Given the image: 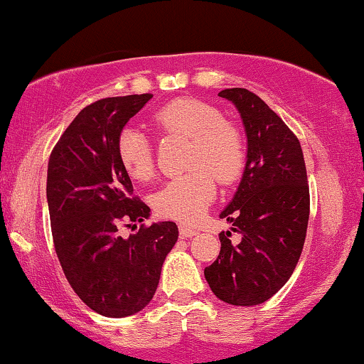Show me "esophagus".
Instances as JSON below:
<instances>
[{
    "instance_id": "34e87169",
    "label": "esophagus",
    "mask_w": 364,
    "mask_h": 364,
    "mask_svg": "<svg viewBox=\"0 0 364 364\" xmlns=\"http://www.w3.org/2000/svg\"><path fill=\"white\" fill-rule=\"evenodd\" d=\"M178 235H181L182 238H192V237L197 235V230H196V228H191L187 225H181V227H178Z\"/></svg>"
}]
</instances>
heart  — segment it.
<instances>
[{
  "instance_id": "1",
  "label": "heart",
  "mask_w": 364,
  "mask_h": 364,
  "mask_svg": "<svg viewBox=\"0 0 364 364\" xmlns=\"http://www.w3.org/2000/svg\"><path fill=\"white\" fill-rule=\"evenodd\" d=\"M154 126L167 134L192 139L188 151L191 172L172 178L154 193L152 207L159 215L181 223L200 218L217 193V181L235 182L245 164L240 132L223 121L218 109L198 99L183 97L154 112ZM117 161L134 181H149L154 173L151 144L137 127H124L117 136Z\"/></svg>"
}]
</instances>
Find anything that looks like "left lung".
<instances>
[{"label": "left lung", "mask_w": 364, "mask_h": 364, "mask_svg": "<svg viewBox=\"0 0 364 364\" xmlns=\"http://www.w3.org/2000/svg\"><path fill=\"white\" fill-rule=\"evenodd\" d=\"M218 96L240 112L247 162L232 202L220 218L242 240L222 232L218 258L203 270L213 295L235 306L260 305L288 282L301 255L310 217V188L295 134L262 101L242 87Z\"/></svg>", "instance_id": "left-lung-1"}]
</instances>
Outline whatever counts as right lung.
<instances>
[{
    "label": "right lung",
    "mask_w": 364,
    "mask_h": 364,
    "mask_svg": "<svg viewBox=\"0 0 364 364\" xmlns=\"http://www.w3.org/2000/svg\"><path fill=\"white\" fill-rule=\"evenodd\" d=\"M151 99L152 94H132L84 107L48 164L46 197L59 263L76 295L109 318L131 316L149 305L178 238L173 222L141 225L127 238L117 232L151 215L132 197V182L116 154L119 132Z\"/></svg>",
    "instance_id": "add662e5"
}]
</instances>
